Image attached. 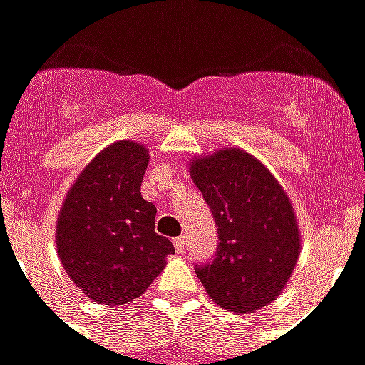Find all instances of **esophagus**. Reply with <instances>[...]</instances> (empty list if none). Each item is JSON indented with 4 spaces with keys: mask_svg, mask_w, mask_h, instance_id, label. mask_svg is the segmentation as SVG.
Listing matches in <instances>:
<instances>
[{
    "mask_svg": "<svg viewBox=\"0 0 365 365\" xmlns=\"http://www.w3.org/2000/svg\"><path fill=\"white\" fill-rule=\"evenodd\" d=\"M185 246H187V238H185V237L174 238V248H175V252L182 254L183 250H185Z\"/></svg>",
    "mask_w": 365,
    "mask_h": 365,
    "instance_id": "1",
    "label": "esophagus"
}]
</instances>
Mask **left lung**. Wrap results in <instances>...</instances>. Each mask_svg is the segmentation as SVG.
<instances>
[{
	"label": "left lung",
	"instance_id": "obj_1",
	"mask_svg": "<svg viewBox=\"0 0 365 365\" xmlns=\"http://www.w3.org/2000/svg\"><path fill=\"white\" fill-rule=\"evenodd\" d=\"M191 178L219 232L213 258L195 264L209 297L232 313L272 303L291 277L301 248L282 185L268 168L238 148L193 160Z\"/></svg>",
	"mask_w": 365,
	"mask_h": 365
}]
</instances>
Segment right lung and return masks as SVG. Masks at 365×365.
<instances>
[{
	"label": "right lung",
	"instance_id": "1",
	"mask_svg": "<svg viewBox=\"0 0 365 365\" xmlns=\"http://www.w3.org/2000/svg\"><path fill=\"white\" fill-rule=\"evenodd\" d=\"M143 144L120 140L86 166L58 215L56 248L72 282L101 305L140 297L174 245L154 230L156 207L140 195Z\"/></svg>",
	"mask_w": 365,
	"mask_h": 365
}]
</instances>
